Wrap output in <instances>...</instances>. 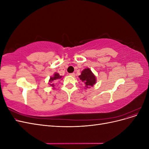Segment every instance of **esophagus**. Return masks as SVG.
<instances>
[{"mask_svg":"<svg viewBox=\"0 0 149 149\" xmlns=\"http://www.w3.org/2000/svg\"><path fill=\"white\" fill-rule=\"evenodd\" d=\"M70 75L71 76H73V77H74V76H75V74H74V73H70Z\"/></svg>","mask_w":149,"mask_h":149,"instance_id":"esophagus-1","label":"esophagus"}]
</instances>
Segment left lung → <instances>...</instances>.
I'll use <instances>...</instances> for the list:
<instances>
[{
  "label": "left lung",
  "mask_w": 149,
  "mask_h": 149,
  "mask_svg": "<svg viewBox=\"0 0 149 149\" xmlns=\"http://www.w3.org/2000/svg\"><path fill=\"white\" fill-rule=\"evenodd\" d=\"M79 78L83 83L85 89L93 87L96 83V76L89 68H86L81 71V73L79 76Z\"/></svg>",
  "instance_id": "left-lung-1"
}]
</instances>
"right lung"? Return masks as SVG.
<instances>
[{
    "mask_svg": "<svg viewBox=\"0 0 149 149\" xmlns=\"http://www.w3.org/2000/svg\"><path fill=\"white\" fill-rule=\"evenodd\" d=\"M62 79V76H60L58 73H55L53 74V76H51L50 78L49 79V85H50V86H52V88H53V89H54L55 86V82L56 81H58L59 79Z\"/></svg>",
    "mask_w": 149,
    "mask_h": 149,
    "instance_id": "right-lung-1",
    "label": "right lung"
}]
</instances>
